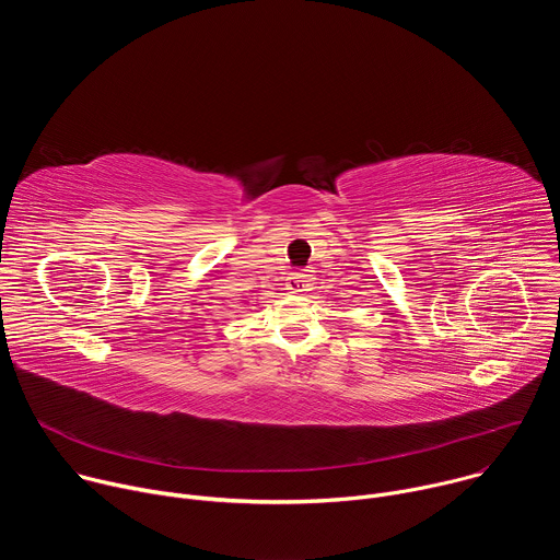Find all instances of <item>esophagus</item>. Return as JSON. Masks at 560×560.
<instances>
[{"mask_svg": "<svg viewBox=\"0 0 560 560\" xmlns=\"http://www.w3.org/2000/svg\"><path fill=\"white\" fill-rule=\"evenodd\" d=\"M312 285H314V279H312V275H307V272H292V275L288 277V283H285V288H288L292 294H303V292L312 290Z\"/></svg>", "mask_w": 560, "mask_h": 560, "instance_id": "34e87169", "label": "esophagus"}]
</instances>
